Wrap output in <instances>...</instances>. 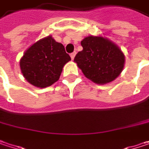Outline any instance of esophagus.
<instances>
[{
  "label": "esophagus",
  "instance_id": "34e87169",
  "mask_svg": "<svg viewBox=\"0 0 149 149\" xmlns=\"http://www.w3.org/2000/svg\"><path fill=\"white\" fill-rule=\"evenodd\" d=\"M75 55H76V52H75L70 54V57H71V59H72V60H74V57H75Z\"/></svg>",
  "mask_w": 149,
  "mask_h": 149
}]
</instances>
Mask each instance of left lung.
I'll return each mask as SVG.
<instances>
[{
	"mask_svg": "<svg viewBox=\"0 0 149 149\" xmlns=\"http://www.w3.org/2000/svg\"><path fill=\"white\" fill-rule=\"evenodd\" d=\"M83 50L74 61L86 78L104 85L115 80L122 72L125 55L109 40L102 36H87L81 40Z\"/></svg>",
	"mask_w": 149,
	"mask_h": 149,
	"instance_id": "1",
	"label": "left lung"
}]
</instances>
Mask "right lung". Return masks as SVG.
I'll return each mask as SVG.
<instances>
[{
	"instance_id": "right-lung-1",
	"label": "right lung",
	"mask_w": 149,
	"mask_h": 149,
	"mask_svg": "<svg viewBox=\"0 0 149 149\" xmlns=\"http://www.w3.org/2000/svg\"><path fill=\"white\" fill-rule=\"evenodd\" d=\"M70 60L63 44L49 36L29 48L19 64L21 72L29 83L44 88L58 80L63 66Z\"/></svg>"
}]
</instances>
